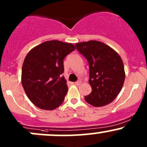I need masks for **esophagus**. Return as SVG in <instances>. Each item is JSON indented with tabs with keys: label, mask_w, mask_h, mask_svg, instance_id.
I'll use <instances>...</instances> for the list:
<instances>
[{
	"label": "esophagus",
	"mask_w": 147,
	"mask_h": 147,
	"mask_svg": "<svg viewBox=\"0 0 147 147\" xmlns=\"http://www.w3.org/2000/svg\"><path fill=\"white\" fill-rule=\"evenodd\" d=\"M80 83H81L80 81H77V82H74V84H75V85H80Z\"/></svg>",
	"instance_id": "obj_1"
}]
</instances>
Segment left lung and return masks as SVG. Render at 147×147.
<instances>
[{
	"label": "left lung",
	"instance_id": "left-lung-1",
	"mask_svg": "<svg viewBox=\"0 0 147 147\" xmlns=\"http://www.w3.org/2000/svg\"><path fill=\"white\" fill-rule=\"evenodd\" d=\"M75 46L90 66L92 92L84 100L94 107L111 103L120 92L125 80L124 64L119 54L100 41L79 42Z\"/></svg>",
	"mask_w": 147,
	"mask_h": 147
}]
</instances>
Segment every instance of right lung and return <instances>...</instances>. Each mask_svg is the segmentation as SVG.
<instances>
[{"instance_id": "add662e5", "label": "right lung", "mask_w": 147, "mask_h": 147, "mask_svg": "<svg viewBox=\"0 0 147 147\" xmlns=\"http://www.w3.org/2000/svg\"><path fill=\"white\" fill-rule=\"evenodd\" d=\"M75 47L59 40L46 41L32 48L22 67L21 81L28 97L36 107L53 110L67 92L63 60Z\"/></svg>"}]
</instances>
